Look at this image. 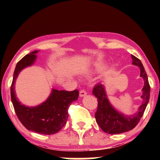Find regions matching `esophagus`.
<instances>
[{
    "label": "esophagus",
    "instance_id": "esophagus-1",
    "mask_svg": "<svg viewBox=\"0 0 160 160\" xmlns=\"http://www.w3.org/2000/svg\"><path fill=\"white\" fill-rule=\"evenodd\" d=\"M87 94V92L85 90H81L80 91V97H84Z\"/></svg>",
    "mask_w": 160,
    "mask_h": 160
}]
</instances>
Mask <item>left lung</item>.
<instances>
[{
    "mask_svg": "<svg viewBox=\"0 0 160 160\" xmlns=\"http://www.w3.org/2000/svg\"><path fill=\"white\" fill-rule=\"evenodd\" d=\"M132 64L138 66L140 69V76L144 79L145 85L142 88L143 99L138 112L134 115L126 116L118 112L112 107L107 98L104 88L102 84H97L94 87L92 93L97 98V109L95 113L96 121L102 131L109 134H118L131 131L139 123L145 112L146 107L150 99V86L144 67L140 59L131 55Z\"/></svg>",
    "mask_w": 160,
    "mask_h": 160,
    "instance_id": "1",
    "label": "left lung"
}]
</instances>
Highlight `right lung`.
I'll return each mask as SVG.
<instances>
[{"mask_svg": "<svg viewBox=\"0 0 160 160\" xmlns=\"http://www.w3.org/2000/svg\"><path fill=\"white\" fill-rule=\"evenodd\" d=\"M37 53L34 51L28 54L16 65L10 87L11 101L18 119L27 129L39 134H54L66 125L68 110L71 103L78 99L79 91L77 89L73 91L53 90L47 101L34 107H25L18 102L15 94L16 78L22 70L33 64Z\"/></svg>", "mask_w": 160, "mask_h": 160, "instance_id": "obj_1", "label": "right lung"}]
</instances>
